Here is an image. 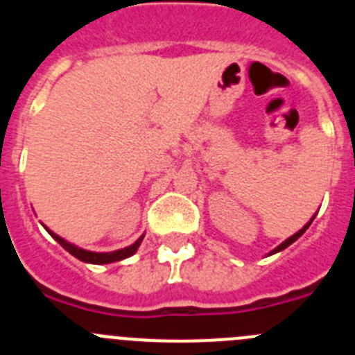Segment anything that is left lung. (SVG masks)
<instances>
[{
    "instance_id": "obj_1",
    "label": "left lung",
    "mask_w": 355,
    "mask_h": 355,
    "mask_svg": "<svg viewBox=\"0 0 355 355\" xmlns=\"http://www.w3.org/2000/svg\"><path fill=\"white\" fill-rule=\"evenodd\" d=\"M315 216H316V213H315V215H313V216H311V220L307 222V224H306V225H304V227H302V229H300V231H297V233H295V234H293V236L286 238V240H284V241H283V243H281V245H277V247H275V249H274V250H272V252H268V256H272V254H275V252H281V250H284V249H286V247H290V245H291V243H293V241H295V240H297V238H300V236H302V234H304V231H306V229H307V227H309V225H311V222H313V220H315Z\"/></svg>"
}]
</instances>
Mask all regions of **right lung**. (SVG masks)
Listing matches in <instances>:
<instances>
[{
  "label": "right lung",
  "instance_id": "right-lung-1",
  "mask_svg": "<svg viewBox=\"0 0 355 355\" xmlns=\"http://www.w3.org/2000/svg\"><path fill=\"white\" fill-rule=\"evenodd\" d=\"M44 227H46V225H44ZM46 231H48V233L51 234V236L55 238V240L58 241V243H60V245L64 247L69 254H72L74 258H78L80 261H85V263H94V265H108V263H115V261H121V259L130 258V256H133V254L139 250L140 243H142V240H144V234H142V236L135 241V243H131L130 247H124V249L112 250V252H92V250H85V249H81V247L71 243V241L64 240L62 236H58L56 233H53L51 229L46 227Z\"/></svg>",
  "mask_w": 355,
  "mask_h": 355
}]
</instances>
